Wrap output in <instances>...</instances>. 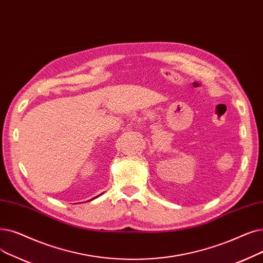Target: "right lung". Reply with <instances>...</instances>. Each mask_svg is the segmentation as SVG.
Returning <instances> with one entry per match:
<instances>
[{"label": "right lung", "mask_w": 263, "mask_h": 263, "mask_svg": "<svg viewBox=\"0 0 263 263\" xmlns=\"http://www.w3.org/2000/svg\"><path fill=\"white\" fill-rule=\"evenodd\" d=\"M99 196H101V195H99ZM99 196H97V197H99ZM97 197H96V198H97ZM91 200H93V199H91ZM91 200H90V201H91Z\"/></svg>", "instance_id": "obj_1"}]
</instances>
